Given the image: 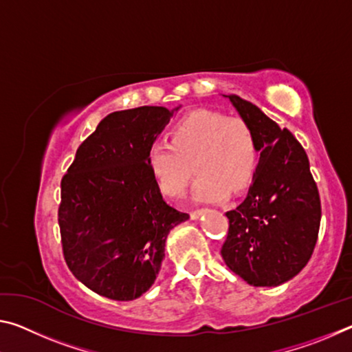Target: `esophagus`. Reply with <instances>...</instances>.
Listing matches in <instances>:
<instances>
[{"instance_id":"esophagus-1","label":"esophagus","mask_w":352,"mask_h":352,"mask_svg":"<svg viewBox=\"0 0 352 352\" xmlns=\"http://www.w3.org/2000/svg\"><path fill=\"white\" fill-rule=\"evenodd\" d=\"M205 210L204 208H199V210H194V211H190V219H197L201 212H204Z\"/></svg>"}]
</instances>
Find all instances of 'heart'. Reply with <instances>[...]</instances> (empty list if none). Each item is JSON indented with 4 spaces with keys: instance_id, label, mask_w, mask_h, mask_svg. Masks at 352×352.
Returning a JSON list of instances; mask_svg holds the SVG:
<instances>
[{
    "instance_id": "1",
    "label": "heart",
    "mask_w": 352,
    "mask_h": 352,
    "mask_svg": "<svg viewBox=\"0 0 352 352\" xmlns=\"http://www.w3.org/2000/svg\"><path fill=\"white\" fill-rule=\"evenodd\" d=\"M147 164L160 189L177 199L186 192L194 169L199 178L194 195L199 200L219 201L245 189L259 164L258 138L242 118L220 111L195 110L170 129L169 141H153Z\"/></svg>"
}]
</instances>
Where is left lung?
<instances>
[{"label":"left lung","instance_id":"1","mask_svg":"<svg viewBox=\"0 0 352 352\" xmlns=\"http://www.w3.org/2000/svg\"><path fill=\"white\" fill-rule=\"evenodd\" d=\"M253 127L261 160L247 197L226 211L220 254L231 272L256 287H275L298 275L318 239L321 204L306 151L287 129L254 104L230 94Z\"/></svg>","mask_w":352,"mask_h":352}]
</instances>
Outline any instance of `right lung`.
<instances>
[{"label": "right lung", "mask_w": 352, "mask_h": 352, "mask_svg": "<svg viewBox=\"0 0 352 352\" xmlns=\"http://www.w3.org/2000/svg\"><path fill=\"white\" fill-rule=\"evenodd\" d=\"M164 107L115 111L82 142L62 177L58 226L71 273L115 301L141 296L157 279L166 237L189 219L163 200L147 151L169 122Z\"/></svg>", "instance_id": "obj_1"}]
</instances>
